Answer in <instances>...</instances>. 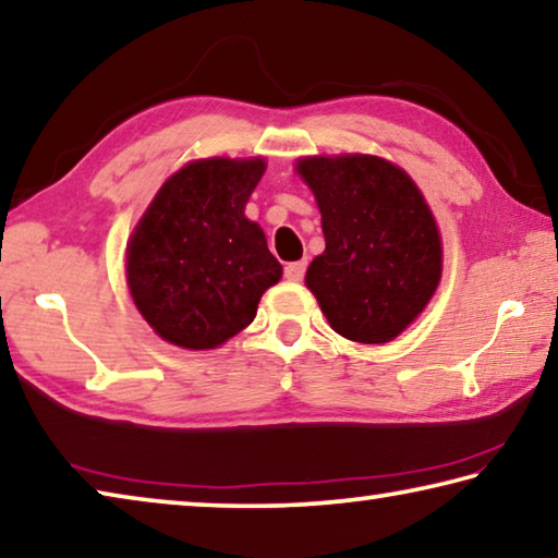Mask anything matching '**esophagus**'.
Here are the masks:
<instances>
[{
    "label": "esophagus",
    "mask_w": 558,
    "mask_h": 558,
    "mask_svg": "<svg viewBox=\"0 0 558 558\" xmlns=\"http://www.w3.org/2000/svg\"><path fill=\"white\" fill-rule=\"evenodd\" d=\"M305 270H307V263L305 260H295V263H288L286 265V278L300 282L305 278Z\"/></svg>",
    "instance_id": "esophagus-1"
}]
</instances>
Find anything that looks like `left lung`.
Returning a JSON list of instances; mask_svg holds the SVG:
<instances>
[{"label":"left lung","instance_id":"obj_1","mask_svg":"<svg viewBox=\"0 0 558 558\" xmlns=\"http://www.w3.org/2000/svg\"><path fill=\"white\" fill-rule=\"evenodd\" d=\"M298 173L315 193L325 251L305 286L342 338L395 340L439 286L435 216L402 168L377 156H307Z\"/></svg>","mask_w":558,"mask_h":558}]
</instances>
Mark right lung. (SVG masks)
<instances>
[{
	"instance_id": "1",
	"label": "right lung",
	"mask_w": 558,
	"mask_h": 558,
	"mask_svg": "<svg viewBox=\"0 0 558 558\" xmlns=\"http://www.w3.org/2000/svg\"><path fill=\"white\" fill-rule=\"evenodd\" d=\"M263 158H201L156 193L126 245V280L144 320L166 342L214 350L253 323L282 265L245 203Z\"/></svg>"
}]
</instances>
